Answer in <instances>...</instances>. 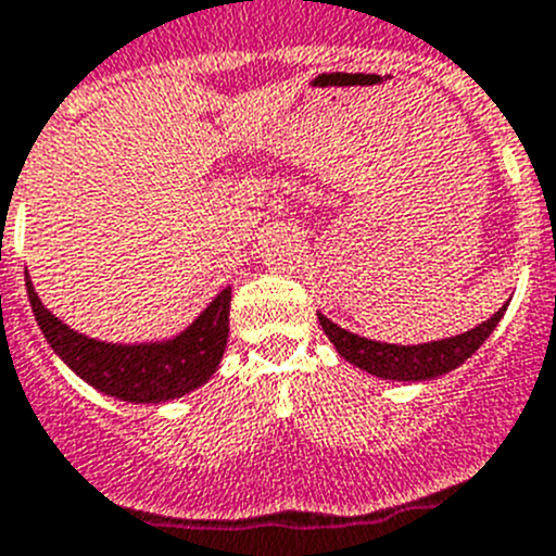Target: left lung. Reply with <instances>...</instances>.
Wrapping results in <instances>:
<instances>
[{"mask_svg":"<svg viewBox=\"0 0 556 556\" xmlns=\"http://www.w3.org/2000/svg\"><path fill=\"white\" fill-rule=\"evenodd\" d=\"M505 309L507 304L500 313H494L489 320H482L480 326L464 331V334L422 342V345H389V342L367 340V337L354 334V331L340 329V326L331 324L320 313L318 320L324 326L326 337L334 342L337 354L359 367V370L378 378H389V381H430V378L444 376V372L464 365L482 342L489 340V334L496 329Z\"/></svg>","mask_w":556,"mask_h":556,"instance_id":"obj_1","label":"left lung"}]
</instances>
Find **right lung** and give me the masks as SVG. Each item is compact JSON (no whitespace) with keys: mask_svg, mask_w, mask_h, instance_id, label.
<instances>
[{"mask_svg":"<svg viewBox=\"0 0 556 556\" xmlns=\"http://www.w3.org/2000/svg\"><path fill=\"white\" fill-rule=\"evenodd\" d=\"M27 293L35 320L65 362L90 387L128 403H167L184 397L191 389L202 387L219 367L230 331V288L222 290L214 302L200 313V318L164 342L142 345H114L92 340L49 313L40 304L27 274Z\"/></svg>","mask_w":556,"mask_h":556,"instance_id":"obj_1","label":"right lung"}]
</instances>
